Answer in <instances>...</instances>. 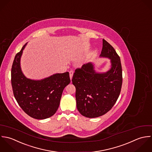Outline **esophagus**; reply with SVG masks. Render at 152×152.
Here are the masks:
<instances>
[{
    "mask_svg": "<svg viewBox=\"0 0 152 152\" xmlns=\"http://www.w3.org/2000/svg\"><path fill=\"white\" fill-rule=\"evenodd\" d=\"M73 71H70V72H69V76H70V80H72V77H73Z\"/></svg>",
    "mask_w": 152,
    "mask_h": 152,
    "instance_id": "obj_1",
    "label": "esophagus"
}]
</instances>
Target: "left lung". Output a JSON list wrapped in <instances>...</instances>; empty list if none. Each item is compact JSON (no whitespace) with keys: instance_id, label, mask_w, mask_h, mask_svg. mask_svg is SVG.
<instances>
[{"instance_id":"8db88e82","label":"left lung","mask_w":152,"mask_h":152,"mask_svg":"<svg viewBox=\"0 0 152 152\" xmlns=\"http://www.w3.org/2000/svg\"><path fill=\"white\" fill-rule=\"evenodd\" d=\"M100 58L110 60L111 68L106 72H97L91 62L77 69L72 78L76 88L77 109L89 118L101 116L108 112L116 102L121 91V61L115 49L104 39Z\"/></svg>"}]
</instances>
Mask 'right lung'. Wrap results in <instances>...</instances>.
<instances>
[{
    "instance_id": "obj_1",
    "label": "right lung",
    "mask_w": 152,
    "mask_h": 152,
    "mask_svg": "<svg viewBox=\"0 0 152 152\" xmlns=\"http://www.w3.org/2000/svg\"><path fill=\"white\" fill-rule=\"evenodd\" d=\"M27 43L18 53L11 70L14 96L22 110L36 119H45L57 111L62 92L70 82L69 73H56L41 80L27 78L20 67V59Z\"/></svg>"
}]
</instances>
